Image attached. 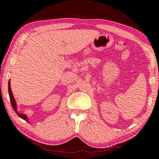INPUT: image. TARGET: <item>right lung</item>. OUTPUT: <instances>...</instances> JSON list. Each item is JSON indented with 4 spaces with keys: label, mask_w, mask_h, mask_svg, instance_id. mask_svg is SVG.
I'll return each mask as SVG.
<instances>
[{
    "label": "right lung",
    "mask_w": 159,
    "mask_h": 159,
    "mask_svg": "<svg viewBox=\"0 0 159 159\" xmlns=\"http://www.w3.org/2000/svg\"><path fill=\"white\" fill-rule=\"evenodd\" d=\"M8 91H9V98H10V102H11V104L14 111L16 112V114L18 115L19 117H20L21 119H24L26 121H28V118L27 116L25 115V114H20L17 111V106H16V102L15 101V99L14 98V95H13V93L11 92V86H10V80H9V83H8Z\"/></svg>",
    "instance_id": "right-lung-1"
}]
</instances>
